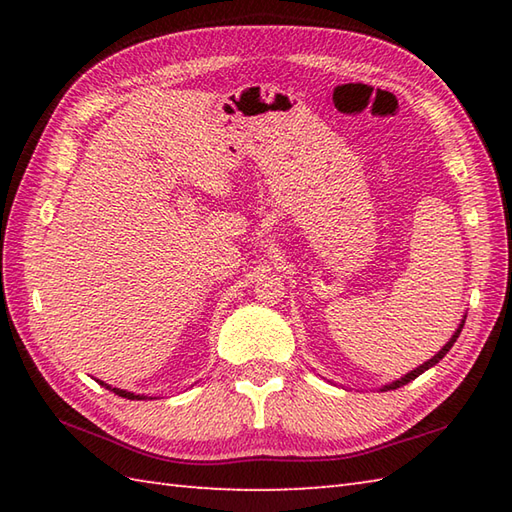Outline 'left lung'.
I'll return each mask as SVG.
<instances>
[{
    "mask_svg": "<svg viewBox=\"0 0 512 512\" xmlns=\"http://www.w3.org/2000/svg\"><path fill=\"white\" fill-rule=\"evenodd\" d=\"M462 328H464V319H462V323L458 325V330H455V332H453V336H451V339H449V343H447V345H444V347H442V350H440V352H438L436 356H433V358H429V361H427V363H422L420 367H416V369H413V372H409V374H405V376H402V378L394 380V383H391V385H385V387H383V391H387V389H398V387H402V385H407V383H411V380H413V378H418L420 374H424V372H427V369H429V367H433V365H436V363H440V361H442V358H444V356H447V352H449V350H451V347H453V343H455V341H458V336H460Z\"/></svg>",
    "mask_w": 512,
    "mask_h": 512,
    "instance_id": "8db88e82",
    "label": "left lung"
}]
</instances>
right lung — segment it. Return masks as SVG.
Listing matches in <instances>:
<instances>
[{
	"mask_svg": "<svg viewBox=\"0 0 512 512\" xmlns=\"http://www.w3.org/2000/svg\"><path fill=\"white\" fill-rule=\"evenodd\" d=\"M96 383H101V380H96ZM101 385H105V383H101ZM105 387L110 389V391H114L116 396L127 398V400H145V396H140V394H132V391H125V389H118V387H110V385H105Z\"/></svg>",
	"mask_w": 512,
	"mask_h": 512,
	"instance_id": "right-lung-1",
	"label": "right lung"
}]
</instances>
